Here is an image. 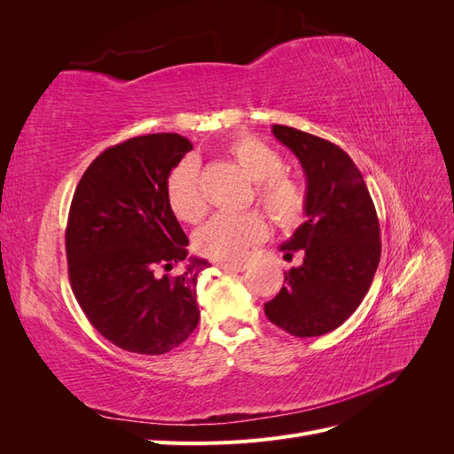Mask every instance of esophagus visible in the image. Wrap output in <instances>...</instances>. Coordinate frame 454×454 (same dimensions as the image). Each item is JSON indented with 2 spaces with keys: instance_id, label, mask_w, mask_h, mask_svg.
<instances>
[{
  "instance_id": "34e87169",
  "label": "esophagus",
  "mask_w": 454,
  "mask_h": 454,
  "mask_svg": "<svg viewBox=\"0 0 454 454\" xmlns=\"http://www.w3.org/2000/svg\"><path fill=\"white\" fill-rule=\"evenodd\" d=\"M219 267H222L227 272H242V270L248 269V263H222Z\"/></svg>"
}]
</instances>
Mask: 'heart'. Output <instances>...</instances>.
I'll return each mask as SVG.
<instances>
[{
	"label": "heart",
	"mask_w": 454,
	"mask_h": 454,
	"mask_svg": "<svg viewBox=\"0 0 454 454\" xmlns=\"http://www.w3.org/2000/svg\"><path fill=\"white\" fill-rule=\"evenodd\" d=\"M229 155L255 182V200L277 225L297 227L307 214L309 197L297 177L284 174V159L277 149L254 136H239L229 144ZM164 193L177 219L197 223L206 212L200 189V168L195 157H185L170 170ZM267 222L257 212L217 214L195 235L199 254L215 261H239L254 244L267 237Z\"/></svg>",
	"instance_id": "obj_1"
}]
</instances>
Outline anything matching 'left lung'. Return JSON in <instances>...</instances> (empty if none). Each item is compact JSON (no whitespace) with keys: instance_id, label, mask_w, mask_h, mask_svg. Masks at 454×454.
Instances as JSON below:
<instances>
[{"instance_id":"obj_1","label":"left lung","mask_w":454,"mask_h":454,"mask_svg":"<svg viewBox=\"0 0 454 454\" xmlns=\"http://www.w3.org/2000/svg\"><path fill=\"white\" fill-rule=\"evenodd\" d=\"M274 138L290 147L307 177V219L280 246L303 252L267 301V318L295 337L333 332L360 307L380 259V227L364 176L339 145L284 125Z\"/></svg>"}]
</instances>
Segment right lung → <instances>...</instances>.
<instances>
[{"label":"right lung","instance_id":"1","mask_svg":"<svg viewBox=\"0 0 454 454\" xmlns=\"http://www.w3.org/2000/svg\"><path fill=\"white\" fill-rule=\"evenodd\" d=\"M191 149L180 134L136 136L96 157L74 193L66 227L72 290L96 332L122 350L170 352L199 324L197 278L210 263L187 257L189 240L164 193ZM182 262L180 275L168 274Z\"/></svg>","mask_w":454,"mask_h":454}]
</instances>
